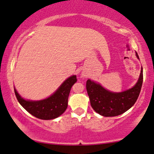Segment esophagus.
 <instances>
[{
  "label": "esophagus",
  "mask_w": 154,
  "mask_h": 154,
  "mask_svg": "<svg viewBox=\"0 0 154 154\" xmlns=\"http://www.w3.org/2000/svg\"><path fill=\"white\" fill-rule=\"evenodd\" d=\"M87 76H86V75H85V74L84 73H82V74H81V78H82L83 79H85V78H86Z\"/></svg>",
  "instance_id": "esophagus-1"
}]
</instances>
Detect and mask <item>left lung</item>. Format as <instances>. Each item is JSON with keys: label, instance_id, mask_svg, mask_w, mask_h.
Returning <instances> with one entry per match:
<instances>
[{"label": "left lung", "instance_id": "8db88e82", "mask_svg": "<svg viewBox=\"0 0 154 154\" xmlns=\"http://www.w3.org/2000/svg\"><path fill=\"white\" fill-rule=\"evenodd\" d=\"M136 57L139 60V56ZM143 80V68L137 83L130 89L120 92L108 90L101 84L94 81L88 79L86 82V91L92 108L100 115L105 117L119 116L134 105L140 92Z\"/></svg>", "mask_w": 154, "mask_h": 154}]
</instances>
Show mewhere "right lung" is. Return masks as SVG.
<instances>
[{
	"label": "right lung",
	"mask_w": 154,
	"mask_h": 154,
	"mask_svg": "<svg viewBox=\"0 0 154 154\" xmlns=\"http://www.w3.org/2000/svg\"><path fill=\"white\" fill-rule=\"evenodd\" d=\"M76 82V75H71L64 81L52 94L43 100H26L15 87L14 92L20 104L31 115L43 120H51L60 116L66 110L70 89Z\"/></svg>",
	"instance_id": "right-lung-1"
}]
</instances>
